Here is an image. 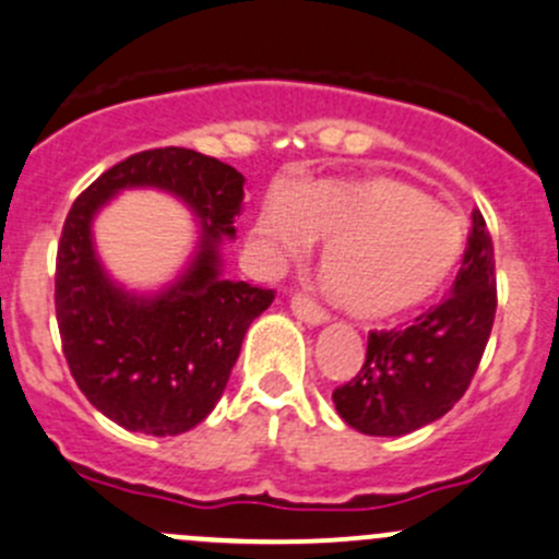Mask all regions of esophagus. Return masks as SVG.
Returning a JSON list of instances; mask_svg holds the SVG:
<instances>
[{"mask_svg": "<svg viewBox=\"0 0 559 559\" xmlns=\"http://www.w3.org/2000/svg\"><path fill=\"white\" fill-rule=\"evenodd\" d=\"M289 308H292V313H295V317L300 319V322L311 324V328H319V324H324L330 319L328 311H322V308H319L317 302H311V300H308V297H302V295L292 297Z\"/></svg>", "mask_w": 559, "mask_h": 559, "instance_id": "34e87169", "label": "esophagus"}]
</instances>
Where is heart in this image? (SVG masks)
I'll return each mask as SVG.
<instances>
[{
  "label": "heart",
  "mask_w": 559,
  "mask_h": 559,
  "mask_svg": "<svg viewBox=\"0 0 559 559\" xmlns=\"http://www.w3.org/2000/svg\"><path fill=\"white\" fill-rule=\"evenodd\" d=\"M253 240L273 259L328 242L322 275L346 311L366 322L404 317L435 300L467 251V226L453 210L395 177L311 182L259 207Z\"/></svg>",
  "instance_id": "b5f03b06"
}]
</instances>
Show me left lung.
Segmentation results:
<instances>
[{"label": "left lung", "instance_id": "obj_1", "mask_svg": "<svg viewBox=\"0 0 559 559\" xmlns=\"http://www.w3.org/2000/svg\"><path fill=\"white\" fill-rule=\"evenodd\" d=\"M495 286V246L484 215L475 210L451 297L406 330L368 335L360 373L333 390L341 420L368 437H404L451 412L469 388L491 335Z\"/></svg>", "mask_w": 559, "mask_h": 559}]
</instances>
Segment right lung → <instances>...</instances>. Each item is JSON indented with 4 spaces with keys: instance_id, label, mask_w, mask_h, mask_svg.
Masks as SVG:
<instances>
[{
    "instance_id": "1",
    "label": "right lung",
    "mask_w": 559,
    "mask_h": 559,
    "mask_svg": "<svg viewBox=\"0 0 559 559\" xmlns=\"http://www.w3.org/2000/svg\"><path fill=\"white\" fill-rule=\"evenodd\" d=\"M246 177L197 150L130 155L70 207L57 251V324L81 393L128 431L175 437L199 426L224 395L248 328L273 289L229 281L221 246L235 237ZM153 187L198 218L187 267L158 290H130L99 262L94 218L122 190Z\"/></svg>"
}]
</instances>
